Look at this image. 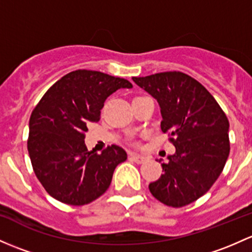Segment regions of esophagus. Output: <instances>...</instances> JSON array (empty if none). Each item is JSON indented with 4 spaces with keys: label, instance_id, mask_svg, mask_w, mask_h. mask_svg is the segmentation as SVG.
I'll list each match as a JSON object with an SVG mask.
<instances>
[{
    "label": "esophagus",
    "instance_id": "1",
    "mask_svg": "<svg viewBox=\"0 0 252 252\" xmlns=\"http://www.w3.org/2000/svg\"><path fill=\"white\" fill-rule=\"evenodd\" d=\"M129 157H130L131 160H134L135 163H137V164L144 163V161L147 159L146 156H144V155H137V153H130V156H129Z\"/></svg>",
    "mask_w": 252,
    "mask_h": 252
}]
</instances>
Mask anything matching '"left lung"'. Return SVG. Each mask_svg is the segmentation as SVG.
<instances>
[{
	"label": "left lung",
	"mask_w": 252,
	"mask_h": 252,
	"mask_svg": "<svg viewBox=\"0 0 252 252\" xmlns=\"http://www.w3.org/2000/svg\"><path fill=\"white\" fill-rule=\"evenodd\" d=\"M133 81L158 101L161 131L176 148L168 163L161 164L164 174L150 184V192L168 206L189 205L205 194L223 170L229 155L227 116L213 95L184 72Z\"/></svg>",
	"instance_id": "left-lung-1"
}]
</instances>
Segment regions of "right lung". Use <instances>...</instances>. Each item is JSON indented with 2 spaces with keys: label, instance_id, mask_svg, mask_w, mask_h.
<instances>
[{
  "label": "right lung",
  "instance_id": "right-lung-1",
  "mask_svg": "<svg viewBox=\"0 0 252 252\" xmlns=\"http://www.w3.org/2000/svg\"><path fill=\"white\" fill-rule=\"evenodd\" d=\"M121 88L133 84L99 71H72L33 108L29 156L38 181L59 202L84 205L97 199L110 187L116 166L126 159V151L116 145L97 155L84 144L87 126L99 122L105 100Z\"/></svg>",
  "mask_w": 252,
  "mask_h": 252
}]
</instances>
